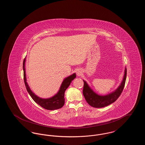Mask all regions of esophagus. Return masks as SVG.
Here are the masks:
<instances>
[{"label":"esophagus","mask_w":145,"mask_h":145,"mask_svg":"<svg viewBox=\"0 0 145 145\" xmlns=\"http://www.w3.org/2000/svg\"><path fill=\"white\" fill-rule=\"evenodd\" d=\"M76 73L78 76H80L82 74V71L80 69H77L76 71Z\"/></svg>","instance_id":"1"}]
</instances>
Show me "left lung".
<instances>
[{"label":"left lung","instance_id":"obj_1","mask_svg":"<svg viewBox=\"0 0 145 145\" xmlns=\"http://www.w3.org/2000/svg\"><path fill=\"white\" fill-rule=\"evenodd\" d=\"M127 76V69L125 68L124 71L123 79L116 90L106 96H99L94 92L90 88L88 84L84 80L83 87V95L86 102L91 106L99 108L108 106L115 102L117 98L121 95L124 89Z\"/></svg>","mask_w":145,"mask_h":145}]
</instances>
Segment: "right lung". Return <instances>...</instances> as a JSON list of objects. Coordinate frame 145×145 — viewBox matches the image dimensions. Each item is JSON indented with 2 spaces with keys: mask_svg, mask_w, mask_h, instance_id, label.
Masks as SVG:
<instances>
[{
  "mask_svg": "<svg viewBox=\"0 0 145 145\" xmlns=\"http://www.w3.org/2000/svg\"><path fill=\"white\" fill-rule=\"evenodd\" d=\"M25 58L24 59L23 63V72H23L24 81V84H25L27 90L29 94L33 98V99L36 103L38 104L41 107L49 110H53L58 109L62 108L65 104V98H64L65 92L67 89V88L69 86L72 81L76 78V74L74 73L64 79L60 86V90L57 92V93L56 94L55 96L47 99H42L35 95L34 93L31 91V90H30L29 86H28V84L27 83L26 76H25Z\"/></svg>",
  "mask_w": 145,
  "mask_h": 145,
  "instance_id": "1",
  "label": "right lung"
}]
</instances>
